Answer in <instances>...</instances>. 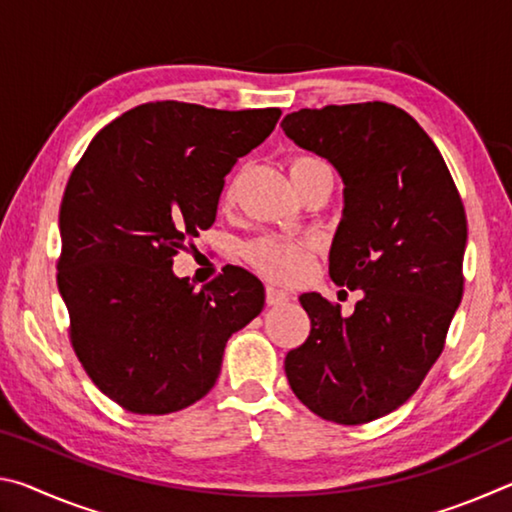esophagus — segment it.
I'll return each instance as SVG.
<instances>
[{"instance_id":"obj_1","label":"esophagus","mask_w":512,"mask_h":512,"mask_svg":"<svg viewBox=\"0 0 512 512\" xmlns=\"http://www.w3.org/2000/svg\"><path fill=\"white\" fill-rule=\"evenodd\" d=\"M289 293L282 291V289H275V287H266V305L268 307H280L284 302H289Z\"/></svg>"}]
</instances>
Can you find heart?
Instances as JSON below:
<instances>
[{
	"mask_svg": "<svg viewBox=\"0 0 512 512\" xmlns=\"http://www.w3.org/2000/svg\"><path fill=\"white\" fill-rule=\"evenodd\" d=\"M318 167H327V164L320 158H314V155H293L289 160L291 180L305 176L307 171H314ZM314 248L316 239L309 237L268 235L248 244L244 248V257L266 280L293 284L305 280L309 275L311 264H314Z\"/></svg>",
	"mask_w": 512,
	"mask_h": 512,
	"instance_id": "obj_1",
	"label": "heart"
}]
</instances>
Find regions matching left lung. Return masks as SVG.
Wrapping results in <instances>:
<instances>
[{
	"label": "left lung",
	"mask_w": 512,
	"mask_h": 512,
	"mask_svg": "<svg viewBox=\"0 0 512 512\" xmlns=\"http://www.w3.org/2000/svg\"><path fill=\"white\" fill-rule=\"evenodd\" d=\"M282 128L341 173L329 275L363 291L352 316L300 296L311 329L284 372L318 418L366 424L409 400L445 348L463 298L465 207L436 144L393 103L302 108Z\"/></svg>",
	"instance_id": "8db88e82"
}]
</instances>
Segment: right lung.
<instances>
[{"mask_svg": "<svg viewBox=\"0 0 512 512\" xmlns=\"http://www.w3.org/2000/svg\"><path fill=\"white\" fill-rule=\"evenodd\" d=\"M280 115L142 103L76 162L60 203L58 291L76 359L121 409L167 415L201 400L225 343L262 311V282L244 268L196 291L171 264L214 223L225 176Z\"/></svg>", "mask_w": 512, "mask_h": 512, "instance_id": "obj_1", "label": "right lung"}]
</instances>
